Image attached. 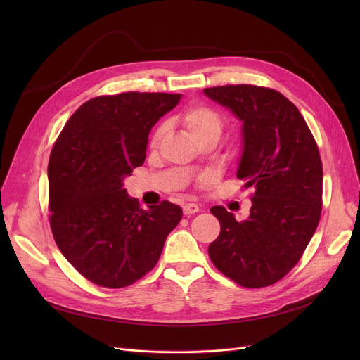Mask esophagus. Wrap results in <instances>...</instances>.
<instances>
[{
	"mask_svg": "<svg viewBox=\"0 0 360 360\" xmlns=\"http://www.w3.org/2000/svg\"><path fill=\"white\" fill-rule=\"evenodd\" d=\"M184 214H194V213H197V212H200V207L197 205V204H194V202H188V204H185L184 205Z\"/></svg>",
	"mask_w": 360,
	"mask_h": 360,
	"instance_id": "1",
	"label": "esophagus"
}]
</instances>
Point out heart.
Wrapping results in <instances>:
<instances>
[{"label":"heart","instance_id":"heart-1","mask_svg":"<svg viewBox=\"0 0 360 360\" xmlns=\"http://www.w3.org/2000/svg\"><path fill=\"white\" fill-rule=\"evenodd\" d=\"M179 121L186 132V136L190 137L194 143H198L204 139H219L223 129V120L219 113L204 105H194L188 106L179 117ZM163 136V128H159L153 140H151V146H158L159 140Z\"/></svg>","mask_w":360,"mask_h":360}]
</instances>
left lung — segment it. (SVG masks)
Returning <instances> with one entry per match:
<instances>
[{
    "mask_svg": "<svg viewBox=\"0 0 360 360\" xmlns=\"http://www.w3.org/2000/svg\"><path fill=\"white\" fill-rule=\"evenodd\" d=\"M242 122L236 176L254 188L247 220L221 205L210 212L220 235L209 255L219 271L243 288L285 277L315 233L323 205V165L299 109L281 93L251 84L204 89Z\"/></svg>",
    "mask_w": 360,
    "mask_h": 360,
    "instance_id": "obj_1",
    "label": "left lung"
}]
</instances>
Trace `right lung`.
I'll list each match as a JSON object with an SVG mask.
<instances>
[{"label": "right lung", "mask_w": 360, "mask_h": 360, "mask_svg": "<svg viewBox=\"0 0 360 360\" xmlns=\"http://www.w3.org/2000/svg\"><path fill=\"white\" fill-rule=\"evenodd\" d=\"M181 94L128 91L87 101L67 121L48 165L49 221L71 266L98 286L120 289L153 269L182 209H140L124 179L146 159L148 134Z\"/></svg>", "instance_id": "1"}]
</instances>
